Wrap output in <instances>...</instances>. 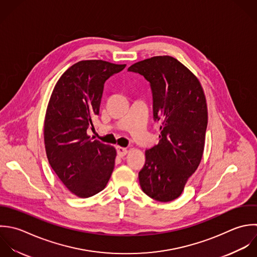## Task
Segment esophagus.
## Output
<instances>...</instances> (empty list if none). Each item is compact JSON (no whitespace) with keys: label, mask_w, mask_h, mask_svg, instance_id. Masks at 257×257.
<instances>
[{"label":"esophagus","mask_w":257,"mask_h":257,"mask_svg":"<svg viewBox=\"0 0 257 257\" xmlns=\"http://www.w3.org/2000/svg\"><path fill=\"white\" fill-rule=\"evenodd\" d=\"M116 149H117V154H118L120 157H123V156H125V155L128 153L127 148H123V147L117 146Z\"/></svg>","instance_id":"esophagus-1"}]
</instances>
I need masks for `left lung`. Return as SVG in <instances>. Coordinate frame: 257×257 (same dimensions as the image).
Wrapping results in <instances>:
<instances>
[{
    "mask_svg": "<svg viewBox=\"0 0 257 257\" xmlns=\"http://www.w3.org/2000/svg\"><path fill=\"white\" fill-rule=\"evenodd\" d=\"M128 71L150 83L154 119L161 122L159 143L145 152L140 186L149 197L169 202L181 195L201 161L208 121L205 95L191 71L170 56L137 62Z\"/></svg>",
    "mask_w": 257,
    "mask_h": 257,
    "instance_id": "8db88e82",
    "label": "left lung"
}]
</instances>
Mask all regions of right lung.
Masks as SVG:
<instances>
[{
  "label": "right lung",
  "instance_id": "obj_1",
  "mask_svg": "<svg viewBox=\"0 0 257 257\" xmlns=\"http://www.w3.org/2000/svg\"><path fill=\"white\" fill-rule=\"evenodd\" d=\"M125 67L102 60L80 61L60 77L51 95L44 124L47 157L63 184L78 197L102 191L113 172L115 148L94 140L87 130L99 115L106 80Z\"/></svg>",
  "mask_w": 257,
  "mask_h": 257
}]
</instances>
